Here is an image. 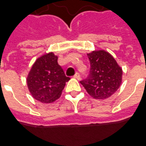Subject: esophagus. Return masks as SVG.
I'll return each instance as SVG.
<instances>
[{
	"label": "esophagus",
	"mask_w": 146,
	"mask_h": 146,
	"mask_svg": "<svg viewBox=\"0 0 146 146\" xmlns=\"http://www.w3.org/2000/svg\"><path fill=\"white\" fill-rule=\"evenodd\" d=\"M74 78H76V79H77V80H80V73H76V74L74 75Z\"/></svg>",
	"instance_id": "obj_1"
}]
</instances>
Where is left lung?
<instances>
[{"instance_id": "left-lung-1", "label": "left lung", "mask_w": 146, "mask_h": 146, "mask_svg": "<svg viewBox=\"0 0 146 146\" xmlns=\"http://www.w3.org/2000/svg\"><path fill=\"white\" fill-rule=\"evenodd\" d=\"M87 55L91 64L90 73L80 84L92 98L108 99L120 87L123 70L114 57L104 50H93Z\"/></svg>"}]
</instances>
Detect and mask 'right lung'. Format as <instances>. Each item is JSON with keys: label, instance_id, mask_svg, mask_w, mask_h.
<instances>
[{"label": "right lung", "instance_id": "add662e5", "mask_svg": "<svg viewBox=\"0 0 146 146\" xmlns=\"http://www.w3.org/2000/svg\"><path fill=\"white\" fill-rule=\"evenodd\" d=\"M58 57L49 52L38 57L27 76V85L35 100L43 104L57 100L70 80L58 63Z\"/></svg>", "mask_w": 146, "mask_h": 146}]
</instances>
